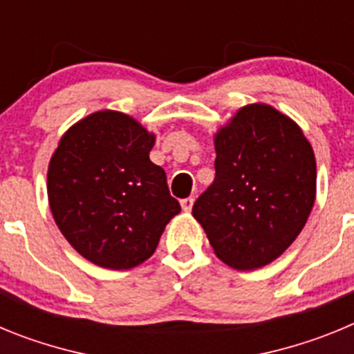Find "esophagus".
Returning a JSON list of instances; mask_svg holds the SVG:
<instances>
[{"label": "esophagus", "instance_id": "1", "mask_svg": "<svg viewBox=\"0 0 354 354\" xmlns=\"http://www.w3.org/2000/svg\"><path fill=\"white\" fill-rule=\"evenodd\" d=\"M193 202H195V198H193V196H187V198L180 200V205H183L184 211L189 212V211H192V207H193Z\"/></svg>", "mask_w": 354, "mask_h": 354}]
</instances>
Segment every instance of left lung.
Listing matches in <instances>:
<instances>
[{
  "label": "left lung",
  "instance_id": "obj_1",
  "mask_svg": "<svg viewBox=\"0 0 354 354\" xmlns=\"http://www.w3.org/2000/svg\"><path fill=\"white\" fill-rule=\"evenodd\" d=\"M214 147V180L193 216L225 264L257 270L305 227L315 200L314 150L289 117L266 104L241 108Z\"/></svg>",
  "mask_w": 354,
  "mask_h": 354
}]
</instances>
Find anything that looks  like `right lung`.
<instances>
[{"label":"right lung","instance_id":"1","mask_svg":"<svg viewBox=\"0 0 354 354\" xmlns=\"http://www.w3.org/2000/svg\"><path fill=\"white\" fill-rule=\"evenodd\" d=\"M154 134L118 111H97L72 126L53 154L48 196L53 218L84 259L131 270L158 248L180 212L167 174L149 159Z\"/></svg>","mask_w":354,"mask_h":354}]
</instances>
